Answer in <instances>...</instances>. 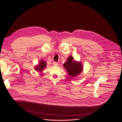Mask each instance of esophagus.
I'll use <instances>...</instances> for the list:
<instances>
[{"label": "esophagus", "mask_w": 122, "mask_h": 122, "mask_svg": "<svg viewBox=\"0 0 122 122\" xmlns=\"http://www.w3.org/2000/svg\"><path fill=\"white\" fill-rule=\"evenodd\" d=\"M53 65L54 66H57L58 65V63H57L56 62H55L53 63Z\"/></svg>", "instance_id": "1"}]
</instances>
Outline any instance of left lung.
Segmentation results:
<instances>
[{
	"label": "left lung",
	"instance_id": "1",
	"mask_svg": "<svg viewBox=\"0 0 122 122\" xmlns=\"http://www.w3.org/2000/svg\"><path fill=\"white\" fill-rule=\"evenodd\" d=\"M73 59L72 56L68 57L67 61L63 64V66L66 70L68 74L71 77H74L81 73L83 70V67L81 62L73 61Z\"/></svg>",
	"mask_w": 122,
	"mask_h": 122
}]
</instances>
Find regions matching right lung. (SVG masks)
Returning <instances> with one entry per match:
<instances>
[{
  "label": "right lung",
  "instance_id": "1",
  "mask_svg": "<svg viewBox=\"0 0 122 122\" xmlns=\"http://www.w3.org/2000/svg\"><path fill=\"white\" fill-rule=\"evenodd\" d=\"M46 66H47V63L43 60H41L39 62L38 65L35 66V70L37 71L41 72L46 67Z\"/></svg>",
  "mask_w": 122,
  "mask_h": 122
}]
</instances>
